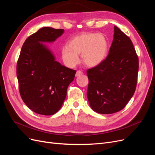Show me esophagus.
I'll list each match as a JSON object with an SVG mask.
<instances>
[{
    "label": "esophagus",
    "mask_w": 155,
    "mask_h": 155,
    "mask_svg": "<svg viewBox=\"0 0 155 155\" xmlns=\"http://www.w3.org/2000/svg\"><path fill=\"white\" fill-rule=\"evenodd\" d=\"M82 74H83V72L81 71V70H78L76 73V76L78 77L79 76H81V75H82Z\"/></svg>",
    "instance_id": "esophagus-1"
}]
</instances>
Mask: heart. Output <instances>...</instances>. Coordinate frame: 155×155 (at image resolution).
Masks as SVG:
<instances>
[{"label":"heart","instance_id":"heart-1","mask_svg":"<svg viewBox=\"0 0 155 155\" xmlns=\"http://www.w3.org/2000/svg\"><path fill=\"white\" fill-rule=\"evenodd\" d=\"M108 41L101 34L84 33L70 41L69 45L62 48L64 63L69 67H74L79 62V54L83 61L89 67H95L105 59L107 54Z\"/></svg>","mask_w":155,"mask_h":155}]
</instances>
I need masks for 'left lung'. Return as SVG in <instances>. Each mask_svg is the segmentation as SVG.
Wrapping results in <instances>:
<instances>
[{
	"label": "left lung",
	"mask_w": 155,
	"mask_h": 155,
	"mask_svg": "<svg viewBox=\"0 0 155 155\" xmlns=\"http://www.w3.org/2000/svg\"><path fill=\"white\" fill-rule=\"evenodd\" d=\"M109 54L97 66L88 69L87 97L97 113L122 110L133 97L137 84L138 58L129 37L114 26Z\"/></svg>",
	"instance_id": "8db88e82"
}]
</instances>
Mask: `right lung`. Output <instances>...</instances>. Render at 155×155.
<instances>
[{
	"instance_id": "add662e5",
	"label": "right lung",
	"mask_w": 155,
	"mask_h": 155,
	"mask_svg": "<svg viewBox=\"0 0 155 155\" xmlns=\"http://www.w3.org/2000/svg\"><path fill=\"white\" fill-rule=\"evenodd\" d=\"M63 29L43 27L26 39L17 64V77L22 100L35 113L52 115L61 107L76 71L56 61L41 43L54 42Z\"/></svg>"
}]
</instances>
